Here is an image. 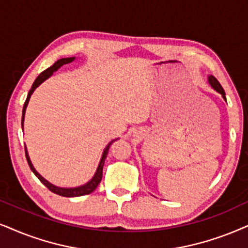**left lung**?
Returning a JSON list of instances; mask_svg holds the SVG:
<instances>
[{
    "instance_id": "left-lung-1",
    "label": "left lung",
    "mask_w": 248,
    "mask_h": 248,
    "mask_svg": "<svg viewBox=\"0 0 248 248\" xmlns=\"http://www.w3.org/2000/svg\"><path fill=\"white\" fill-rule=\"evenodd\" d=\"M208 82L211 83V86H212L213 88H214L216 92L220 93L221 95H222V97H223L225 101H227V98H225V93H224L223 88H222L220 82H218V81L216 80V78L213 77V75H209V77H208Z\"/></svg>"
}]
</instances>
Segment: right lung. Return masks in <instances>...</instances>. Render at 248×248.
Listing matches in <instances>:
<instances>
[{
	"instance_id": "1",
	"label": "right lung",
	"mask_w": 248,
	"mask_h": 248,
	"mask_svg": "<svg viewBox=\"0 0 248 248\" xmlns=\"http://www.w3.org/2000/svg\"><path fill=\"white\" fill-rule=\"evenodd\" d=\"M73 61H74V57L59 59V61H57V62H55L54 65H52V66H50L49 68H46V71H43L42 73H41V74L39 75V77L36 78L35 81H34L32 88H31L30 93H28L26 101H25V104H24V108H23V118H21V128L24 127V117H25V111H26L28 101H30L31 95H32L34 90H35V88L39 87L40 84L43 82V81L48 79L50 75L54 73V72L57 71L59 67L62 66V65H64V64H68V62H73ZM114 140H112V142L109 143L108 146H106V149L104 150V152H103V156H102V159H101V162H99L98 168H97V171H96L95 176H93V177L92 178V181L88 182L87 184H84V186H79V187H71V189H64V187L55 186H52L51 183H49L48 181L45 180V178L41 176V175H40L39 173H37L35 169H34L32 162H31V160H30V156H28V155H27L26 146H25V153H26V159H27L28 165H30V168L32 169V171H33L34 174H35V176H36L37 178H39V180H40L41 182H42V183L45 184V186H46V187H48V189H49L50 191H51V192H54V193H56V194H59V196H62V197H80V196H86V194L92 193L93 191L95 190L97 186H98V184L101 183L102 176H103V166H104L105 159H106V156H108L109 146L112 145V143H113Z\"/></svg>"
}]
</instances>
